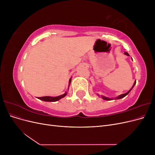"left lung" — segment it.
Here are the masks:
<instances>
[{"label":"left lung","instance_id":"1","mask_svg":"<svg viewBox=\"0 0 155 155\" xmlns=\"http://www.w3.org/2000/svg\"><path fill=\"white\" fill-rule=\"evenodd\" d=\"M124 54H125V55H127V56H129V54H128L127 52H126V51H125V52ZM135 84H136V81H135V82H134V83L133 87L132 88H131L130 89V90H129V91L127 92H126V93H125V94H121V95H120L119 96H118V97H116V100H118V99H121V98H123V97H124L125 96H126L130 92V91L131 90H132L133 88V87H134V86L135 85ZM99 96H100V95H99ZM101 97H102L103 99L105 100H112V99H110V98H108V97H105V96H101Z\"/></svg>","mask_w":155,"mask_h":155}]
</instances>
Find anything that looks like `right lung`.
I'll return each instance as SVG.
<instances>
[{
    "label": "right lung",
    "mask_w": 155,
    "mask_h": 155,
    "mask_svg": "<svg viewBox=\"0 0 155 155\" xmlns=\"http://www.w3.org/2000/svg\"><path fill=\"white\" fill-rule=\"evenodd\" d=\"M70 82H71V79H70L69 81V84L70 83ZM67 94V92H65L64 94L63 95H61V96H57V97H50V96H44V97H39L38 98L39 100H43V101H52V102H54V101H57L58 100H59L60 99H61V98H63V97H64L65 96H66Z\"/></svg>",
    "instance_id": "add662e5"
}]
</instances>
